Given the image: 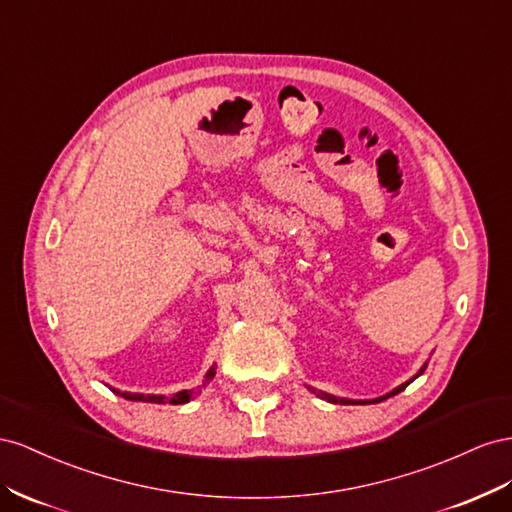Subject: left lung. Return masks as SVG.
Returning a JSON list of instances; mask_svg holds the SVG:
<instances>
[{"instance_id":"1","label":"left lung","mask_w":512,"mask_h":512,"mask_svg":"<svg viewBox=\"0 0 512 512\" xmlns=\"http://www.w3.org/2000/svg\"><path fill=\"white\" fill-rule=\"evenodd\" d=\"M427 364H429V362L422 364L420 371H418V373H416L412 379H407L405 384H401V386H397V388H394V390H390V392L382 394V397H377V399H345V397H334V394H328V392H324V390H315V388H311V386H306V388H309L311 392H315L319 399H324V401H328V403H341V405H352V403H360V405H367V403H379V401H386L388 397H394V394H399L401 390H405L407 386H410L416 377H420L422 373H425Z\"/></svg>"}]
</instances>
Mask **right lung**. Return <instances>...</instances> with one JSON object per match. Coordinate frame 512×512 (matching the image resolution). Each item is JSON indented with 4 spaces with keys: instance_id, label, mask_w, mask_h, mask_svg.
Masks as SVG:
<instances>
[{
    "instance_id": "obj_1",
    "label": "right lung",
    "mask_w": 512,
    "mask_h": 512,
    "mask_svg": "<svg viewBox=\"0 0 512 512\" xmlns=\"http://www.w3.org/2000/svg\"><path fill=\"white\" fill-rule=\"evenodd\" d=\"M214 375H216V367H210L208 369V373H206V377H203V384H201V388L206 386V384H210L212 379H214ZM111 388V386H109ZM201 388H197V390H180V392H175L173 397L169 399V397H165V394H141V392H124V390H118V388H111L115 394H120L122 399H128V401H143V403H173V405H182V403H188L191 401L197 392H201Z\"/></svg>"
}]
</instances>
